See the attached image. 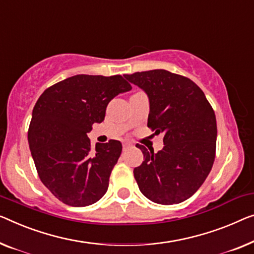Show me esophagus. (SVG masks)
Listing matches in <instances>:
<instances>
[{"label":"esophagus","instance_id":"esophagus-1","mask_svg":"<svg viewBox=\"0 0 254 254\" xmlns=\"http://www.w3.org/2000/svg\"><path fill=\"white\" fill-rule=\"evenodd\" d=\"M132 145L130 142H123V150H127V149H128L130 148Z\"/></svg>","mask_w":254,"mask_h":254}]
</instances>
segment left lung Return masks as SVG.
I'll list each match as a JSON object with an SVG mask.
<instances>
[{
    "label": "left lung",
    "mask_w": 254,
    "mask_h": 254,
    "mask_svg": "<svg viewBox=\"0 0 254 254\" xmlns=\"http://www.w3.org/2000/svg\"><path fill=\"white\" fill-rule=\"evenodd\" d=\"M124 77L145 91L149 99L147 126L164 135V147L158 153L137 145L145 160L133 170L140 191L154 203L184 202L202 186L213 165V109L203 91L181 75L154 69Z\"/></svg>",
    "instance_id": "left-lung-1"
}]
</instances>
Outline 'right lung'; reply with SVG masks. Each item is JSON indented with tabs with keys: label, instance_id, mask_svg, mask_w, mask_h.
<instances>
[{
	"label": "right lung",
	"instance_id": "1",
	"mask_svg": "<svg viewBox=\"0 0 254 254\" xmlns=\"http://www.w3.org/2000/svg\"><path fill=\"white\" fill-rule=\"evenodd\" d=\"M121 75H75L56 83L34 106L28 143L43 185L63 203L88 206L108 189L122 143L109 140L91 149L88 133L105 119L109 101L130 91Z\"/></svg>",
	"mask_w": 254,
	"mask_h": 254
}]
</instances>
